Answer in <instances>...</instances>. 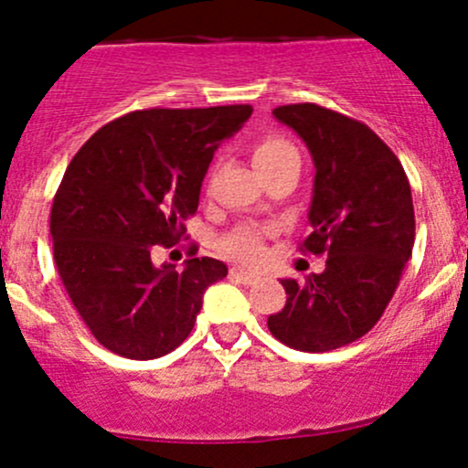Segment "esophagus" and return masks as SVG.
I'll return each mask as SVG.
<instances>
[{
  "instance_id": "34e87169",
  "label": "esophagus",
  "mask_w": 468,
  "mask_h": 468,
  "mask_svg": "<svg viewBox=\"0 0 468 468\" xmlns=\"http://www.w3.org/2000/svg\"><path fill=\"white\" fill-rule=\"evenodd\" d=\"M230 277L242 282V284H255V282H260L258 273H250V271H242V269H230Z\"/></svg>"
}]
</instances>
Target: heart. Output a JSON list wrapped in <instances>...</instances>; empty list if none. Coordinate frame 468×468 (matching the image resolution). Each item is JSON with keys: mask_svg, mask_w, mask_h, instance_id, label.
Instances as JSON below:
<instances>
[{"mask_svg": "<svg viewBox=\"0 0 468 468\" xmlns=\"http://www.w3.org/2000/svg\"><path fill=\"white\" fill-rule=\"evenodd\" d=\"M291 159L300 162V153L292 146V142L282 135H264L253 148L255 168H269L275 164L291 162ZM219 249L226 258L239 261V264L255 266L264 258V233L253 226H239V229L224 235Z\"/></svg>", "mask_w": 468, "mask_h": 468, "instance_id": "obj_1", "label": "heart"}]
</instances>
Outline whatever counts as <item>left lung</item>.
I'll return each mask as SVG.
<instances>
[{
  "mask_svg": "<svg viewBox=\"0 0 468 468\" xmlns=\"http://www.w3.org/2000/svg\"><path fill=\"white\" fill-rule=\"evenodd\" d=\"M273 115L313 155V233L302 250L326 255V269L282 280L286 304L269 315V331L297 351H333L367 335L398 289L415 242L409 179L362 122L317 104L277 106Z\"/></svg>",
  "mask_w": 468,
  "mask_h": 468,
  "instance_id": "8db88e82",
  "label": "left lung"
}]
</instances>
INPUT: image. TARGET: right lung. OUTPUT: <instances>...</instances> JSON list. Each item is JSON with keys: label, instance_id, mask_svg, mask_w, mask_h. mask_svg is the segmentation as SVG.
I'll list each match as a JSON object with an SVG mask.
<instances>
[{"label": "right lung", "instance_id": "add662e5", "mask_svg": "<svg viewBox=\"0 0 468 468\" xmlns=\"http://www.w3.org/2000/svg\"><path fill=\"white\" fill-rule=\"evenodd\" d=\"M249 104L148 109L101 126L66 168L50 210L61 284L95 340L128 359L162 357L193 331L204 291L229 273L195 258L153 264L195 215L215 151L250 117Z\"/></svg>", "mask_w": 468, "mask_h": 468}]
</instances>
